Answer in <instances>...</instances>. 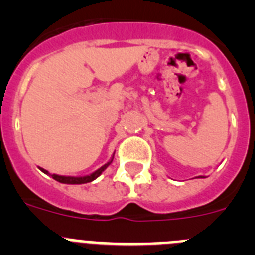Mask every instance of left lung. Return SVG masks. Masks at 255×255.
<instances>
[{"mask_svg": "<svg viewBox=\"0 0 255 255\" xmlns=\"http://www.w3.org/2000/svg\"><path fill=\"white\" fill-rule=\"evenodd\" d=\"M198 177H200V179H203V177H204V176H198Z\"/></svg>", "mask_w": 255, "mask_h": 255, "instance_id": "8db88e82", "label": "left lung"}]
</instances>
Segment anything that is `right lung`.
Masks as SVG:
<instances>
[{"label":"right lung","instance_id":"1","mask_svg":"<svg viewBox=\"0 0 255 255\" xmlns=\"http://www.w3.org/2000/svg\"><path fill=\"white\" fill-rule=\"evenodd\" d=\"M114 155L115 153L112 154V157L110 158V161L107 162V163H105L102 166V167H100L98 170H96L94 172L89 173V175H85V176H65V175H57V173H49L48 171L44 170V168L42 167H38L40 171L43 173H46V175H48V176H51L52 179H55L56 181L61 182V184H70V185H79V184H87V182H92L93 180H96L97 177L101 176V173L103 172V171L106 170V168L110 166V164L112 163V161H114Z\"/></svg>","mask_w":255,"mask_h":255}]
</instances>
